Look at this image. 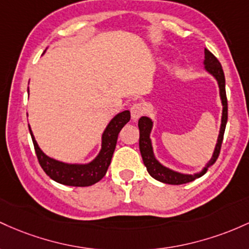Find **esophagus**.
<instances>
[{"label": "esophagus", "mask_w": 249, "mask_h": 249, "mask_svg": "<svg viewBox=\"0 0 249 249\" xmlns=\"http://www.w3.org/2000/svg\"><path fill=\"white\" fill-rule=\"evenodd\" d=\"M143 113H144V109L143 107H142V105H140V103H134L132 107H130V115H132V119L134 121L138 120Z\"/></svg>", "instance_id": "1"}]
</instances>
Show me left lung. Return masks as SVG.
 Wrapping results in <instances>:
<instances>
[{
  "label": "left lung",
  "instance_id": "8db88e82",
  "mask_svg": "<svg viewBox=\"0 0 249 249\" xmlns=\"http://www.w3.org/2000/svg\"><path fill=\"white\" fill-rule=\"evenodd\" d=\"M205 64L206 71H208L215 80L217 81L220 89V99L222 103V116H221V125H220L219 138H217L216 146H215L214 153L212 155V159L206 164V167L201 172L195 173V174H182V173L175 172V170L168 168V167L163 166L160 162L155 159L154 152H153L152 140H150V133H152L153 121L147 116L140 117L139 120V129H140V140L139 146L140 152H141L142 160H143L144 166L149 173L152 178L155 180L160 181V182L168 183V185H183V183H188L194 181L195 178L202 177L206 174L209 167H212L219 158L220 149H221L223 134H225L226 124H227L228 117V107H227V96H226V82H225V74H223L221 63L219 62L216 57L209 52L208 49H205Z\"/></svg>",
  "mask_w": 249,
  "mask_h": 249
}]
</instances>
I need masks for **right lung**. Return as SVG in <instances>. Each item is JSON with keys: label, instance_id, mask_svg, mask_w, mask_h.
<instances>
[{"label": "right lung", "instance_id": "1", "mask_svg": "<svg viewBox=\"0 0 249 249\" xmlns=\"http://www.w3.org/2000/svg\"><path fill=\"white\" fill-rule=\"evenodd\" d=\"M28 93H29V89H28ZM129 120V110L121 111L110 120L102 134L101 150L96 158L89 163H66V162L49 158L38 147L29 125V132L32 135L33 143H34L38 163L50 178L61 185L72 187H88L94 185V183L99 182L107 173L114 150H115L120 130L124 127V124Z\"/></svg>", "mask_w": 249, "mask_h": 249}]
</instances>
